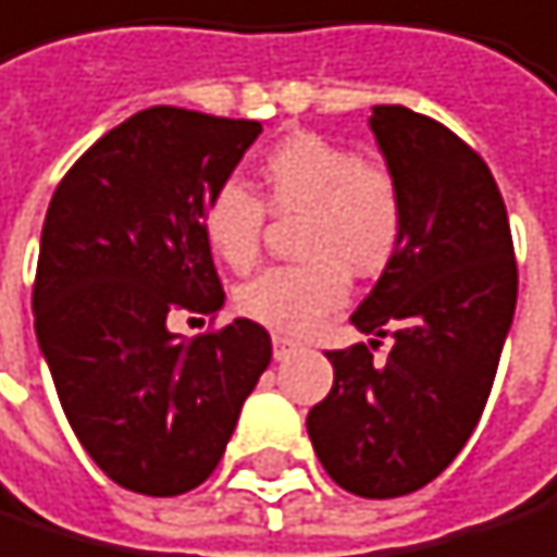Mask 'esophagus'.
<instances>
[{
	"instance_id": "esophagus-1",
	"label": "esophagus",
	"mask_w": 557,
	"mask_h": 557,
	"mask_svg": "<svg viewBox=\"0 0 557 557\" xmlns=\"http://www.w3.org/2000/svg\"><path fill=\"white\" fill-rule=\"evenodd\" d=\"M299 347H302L299 339L285 336V333H275V336H272V350H275V360H285V357H293V354H296Z\"/></svg>"
}]
</instances>
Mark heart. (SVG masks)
<instances>
[{"mask_svg": "<svg viewBox=\"0 0 557 557\" xmlns=\"http://www.w3.org/2000/svg\"><path fill=\"white\" fill-rule=\"evenodd\" d=\"M258 189L261 200L237 180L213 189L203 207V237L227 269L248 272L261 255L264 207L278 218H306L299 227L306 261L264 272L237 293V309L269 330H312L347 299L350 272H381L401 242L405 203L395 176L333 138L285 135L264 152Z\"/></svg>", "mask_w": 557, "mask_h": 557, "instance_id": "obj_1", "label": "heart"}]
</instances>
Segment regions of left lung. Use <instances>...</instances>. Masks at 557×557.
Here are the masks:
<instances>
[{"label":"left lung","instance_id":"obj_1","mask_svg":"<svg viewBox=\"0 0 557 557\" xmlns=\"http://www.w3.org/2000/svg\"><path fill=\"white\" fill-rule=\"evenodd\" d=\"M371 132L405 203L401 242L330 350L333 387L306 429L336 486L405 497L459 456L486 408L517 306L507 207L486 162L419 111L374 104ZM396 339L377 361L380 336Z\"/></svg>","mask_w":557,"mask_h":557}]
</instances>
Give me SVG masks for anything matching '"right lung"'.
Instances as JSON below:
<instances>
[{"instance_id":"1","label":"right lung","mask_w":557,"mask_h":557,"mask_svg":"<svg viewBox=\"0 0 557 557\" xmlns=\"http://www.w3.org/2000/svg\"><path fill=\"white\" fill-rule=\"evenodd\" d=\"M258 135L261 122L146 108L101 135L47 207L36 339L81 446L132 494L176 497L218 470L272 360L251 320L194 339L170 330L224 306L203 207Z\"/></svg>"}]
</instances>
